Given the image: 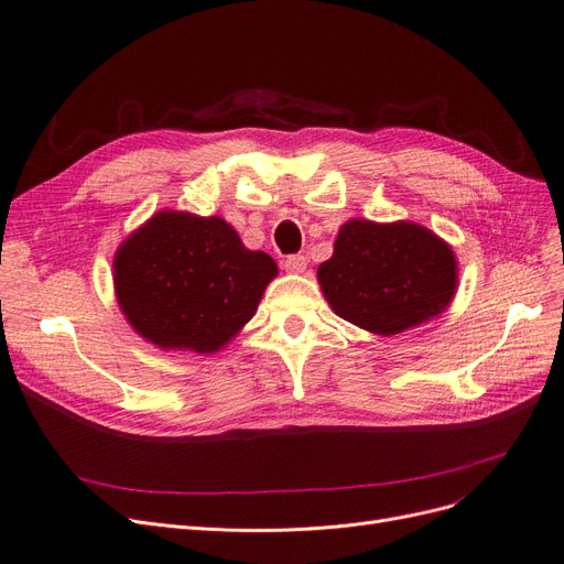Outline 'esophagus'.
<instances>
[{"mask_svg": "<svg viewBox=\"0 0 564 564\" xmlns=\"http://www.w3.org/2000/svg\"><path fill=\"white\" fill-rule=\"evenodd\" d=\"M306 264H308V260H306V256H302V253L288 256V258L283 260L285 272H290V274H302V272L306 270Z\"/></svg>", "mask_w": 564, "mask_h": 564, "instance_id": "obj_1", "label": "esophagus"}]
</instances>
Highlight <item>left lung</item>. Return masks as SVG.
I'll return each mask as SVG.
<instances>
[{"mask_svg":"<svg viewBox=\"0 0 564 564\" xmlns=\"http://www.w3.org/2000/svg\"><path fill=\"white\" fill-rule=\"evenodd\" d=\"M332 308L379 336L419 327L438 315L457 288L453 249L432 230L398 221H347L334 256L317 267Z\"/></svg>","mask_w":564,"mask_h":564,"instance_id":"1","label":"left lung"}]
</instances>
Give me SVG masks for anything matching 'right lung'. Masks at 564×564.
Instances as JSON below:
<instances>
[{"mask_svg": "<svg viewBox=\"0 0 564 564\" xmlns=\"http://www.w3.org/2000/svg\"><path fill=\"white\" fill-rule=\"evenodd\" d=\"M276 262L219 217L160 213L113 258L118 306L164 349L217 351L253 317Z\"/></svg>", "mask_w": 564, "mask_h": 564, "instance_id": "right-lung-1", "label": "right lung"}]
</instances>
